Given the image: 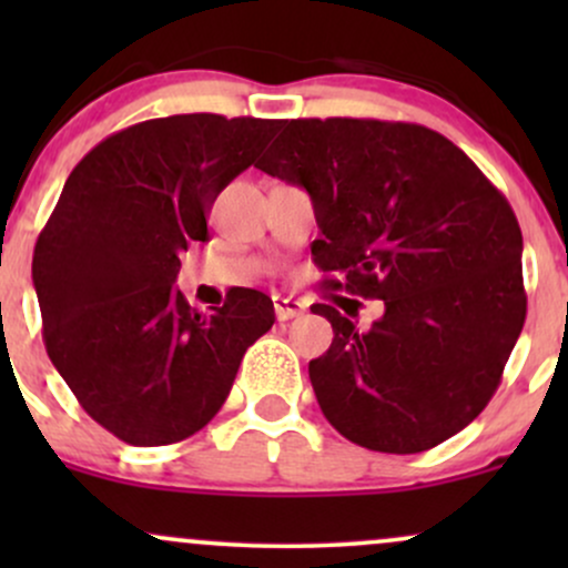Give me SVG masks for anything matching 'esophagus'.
<instances>
[{"label": "esophagus", "mask_w": 568, "mask_h": 568, "mask_svg": "<svg viewBox=\"0 0 568 568\" xmlns=\"http://www.w3.org/2000/svg\"><path fill=\"white\" fill-rule=\"evenodd\" d=\"M272 302H275V315L277 321H291V317H298L304 312V302H298V298L293 296H272Z\"/></svg>", "instance_id": "34e87169"}]
</instances>
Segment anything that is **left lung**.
<instances>
[{
	"label": "left lung",
	"mask_w": 568,
	"mask_h": 568,
	"mask_svg": "<svg viewBox=\"0 0 568 568\" xmlns=\"http://www.w3.org/2000/svg\"><path fill=\"white\" fill-rule=\"evenodd\" d=\"M258 171L302 186L323 237L312 258L338 288L382 298L361 331L336 306L310 361L325 419L371 452L419 454L465 429L526 321L518 219L435 130L382 120H291Z\"/></svg>",
	"instance_id": "8db88e82"
}]
</instances>
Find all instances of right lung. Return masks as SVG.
Here are the masks:
<instances>
[{"label": "right lung", "mask_w": 568, "mask_h": 568, "mask_svg": "<svg viewBox=\"0 0 568 568\" xmlns=\"http://www.w3.org/2000/svg\"><path fill=\"white\" fill-rule=\"evenodd\" d=\"M280 122L175 114L120 130L82 158L39 234L31 277L50 361L80 406L130 446L202 429L245 349L275 323L272 298L232 288L197 312L175 288L205 213L256 162Z\"/></svg>", "instance_id": "1"}]
</instances>
